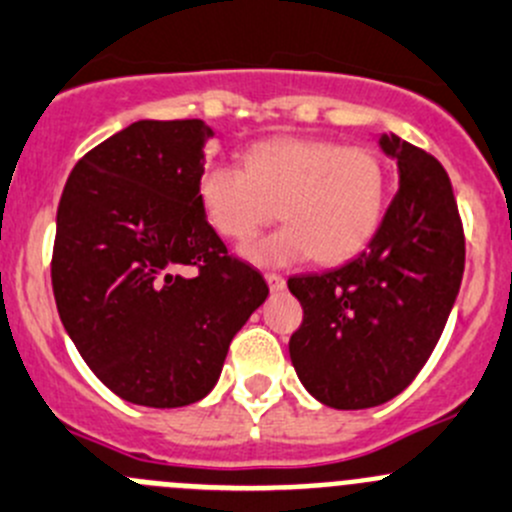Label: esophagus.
<instances>
[{"instance_id":"esophagus-1","label":"esophagus","mask_w":512,"mask_h":512,"mask_svg":"<svg viewBox=\"0 0 512 512\" xmlns=\"http://www.w3.org/2000/svg\"><path fill=\"white\" fill-rule=\"evenodd\" d=\"M264 279H266V284H269L271 291H284L286 289V279L281 274H266Z\"/></svg>"}]
</instances>
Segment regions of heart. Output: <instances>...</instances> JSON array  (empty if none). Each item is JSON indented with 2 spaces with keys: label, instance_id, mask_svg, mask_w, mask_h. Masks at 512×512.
<instances>
[{
  "label": "heart",
  "instance_id": "obj_1",
  "mask_svg": "<svg viewBox=\"0 0 512 512\" xmlns=\"http://www.w3.org/2000/svg\"><path fill=\"white\" fill-rule=\"evenodd\" d=\"M387 191V165L377 150L294 135L251 145L243 168L208 163L198 178L208 223L231 241L251 238L276 213L286 218L241 248L259 266L349 259L377 233Z\"/></svg>",
  "mask_w": 512,
  "mask_h": 512
}]
</instances>
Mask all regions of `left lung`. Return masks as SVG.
Returning <instances> with one entry per match:
<instances>
[{"instance_id":"1","label":"left lung","mask_w":512,"mask_h":512,"mask_svg":"<svg viewBox=\"0 0 512 512\" xmlns=\"http://www.w3.org/2000/svg\"><path fill=\"white\" fill-rule=\"evenodd\" d=\"M399 188L359 256L289 279L304 321L289 354L321 405L367 410L397 397L430 359L465 271V233L440 160L394 133Z\"/></svg>"}]
</instances>
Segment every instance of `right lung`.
<instances>
[{
	"label": "right lung",
	"mask_w": 512,
	"mask_h": 512,
	"mask_svg": "<svg viewBox=\"0 0 512 512\" xmlns=\"http://www.w3.org/2000/svg\"><path fill=\"white\" fill-rule=\"evenodd\" d=\"M208 138L203 120H138L77 160L57 208L60 319L95 377L133 405L206 397L231 339L269 296L206 221Z\"/></svg>",
	"instance_id": "1"
}]
</instances>
